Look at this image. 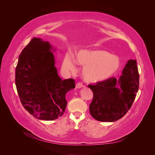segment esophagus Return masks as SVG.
<instances>
[{
	"instance_id": "esophagus-1",
	"label": "esophagus",
	"mask_w": 155,
	"mask_h": 155,
	"mask_svg": "<svg viewBox=\"0 0 155 155\" xmlns=\"http://www.w3.org/2000/svg\"><path fill=\"white\" fill-rule=\"evenodd\" d=\"M83 84H82V83H81V82H78L76 85V88H81V87H83Z\"/></svg>"
}]
</instances>
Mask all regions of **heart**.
Masks as SVG:
<instances>
[{"label": "heart", "instance_id": "b5f03b06", "mask_svg": "<svg viewBox=\"0 0 155 155\" xmlns=\"http://www.w3.org/2000/svg\"><path fill=\"white\" fill-rule=\"evenodd\" d=\"M76 61L85 67L83 76L85 81L97 83L107 80L119 71L121 61L118 56L105 50H82L76 55ZM64 67L74 71L75 64L71 55L67 54Z\"/></svg>", "mask_w": 155, "mask_h": 155}]
</instances>
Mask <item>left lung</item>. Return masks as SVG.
I'll use <instances>...</instances> for the list:
<instances>
[{
	"label": "left lung",
	"instance_id": "1",
	"mask_svg": "<svg viewBox=\"0 0 155 155\" xmlns=\"http://www.w3.org/2000/svg\"><path fill=\"white\" fill-rule=\"evenodd\" d=\"M88 87L94 94L89 107L94 118L109 122L121 118L132 106L138 91L139 73L137 61H128L118 79L112 77Z\"/></svg>",
	"mask_w": 155,
	"mask_h": 155
}]
</instances>
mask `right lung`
I'll return each instance as SVG.
<instances>
[{
    "instance_id": "right-lung-1",
    "label": "right lung",
    "mask_w": 155,
    "mask_h": 155,
    "mask_svg": "<svg viewBox=\"0 0 155 155\" xmlns=\"http://www.w3.org/2000/svg\"><path fill=\"white\" fill-rule=\"evenodd\" d=\"M47 41L33 38L22 50L15 69V85L22 105L42 120H54L66 109L65 95L75 88L74 79L62 80Z\"/></svg>"
}]
</instances>
